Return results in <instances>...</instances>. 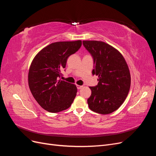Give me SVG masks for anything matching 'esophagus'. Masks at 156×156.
Masks as SVG:
<instances>
[{
  "instance_id": "34e87169",
  "label": "esophagus",
  "mask_w": 156,
  "mask_h": 156,
  "mask_svg": "<svg viewBox=\"0 0 156 156\" xmlns=\"http://www.w3.org/2000/svg\"><path fill=\"white\" fill-rule=\"evenodd\" d=\"M77 89H81V88H83V86H81V85H78V84H77Z\"/></svg>"
}]
</instances>
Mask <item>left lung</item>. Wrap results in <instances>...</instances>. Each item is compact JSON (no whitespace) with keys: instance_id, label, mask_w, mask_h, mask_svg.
<instances>
[{"instance_id":"obj_1","label":"left lung","mask_w":156,"mask_h":156,"mask_svg":"<svg viewBox=\"0 0 156 156\" xmlns=\"http://www.w3.org/2000/svg\"><path fill=\"white\" fill-rule=\"evenodd\" d=\"M83 45L94 58L92 74L98 84L90 87L87 102L90 109L102 115L117 110L125 101L131 84L129 69L124 56L115 48L101 41L84 40Z\"/></svg>"}]
</instances>
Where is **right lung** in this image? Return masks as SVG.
Here are the masks:
<instances>
[{"label": "right lung", "mask_w": 156, "mask_h": 156, "mask_svg": "<svg viewBox=\"0 0 156 156\" xmlns=\"http://www.w3.org/2000/svg\"><path fill=\"white\" fill-rule=\"evenodd\" d=\"M81 40L57 41L45 47L32 60L28 81L33 97L50 112L68 108L76 96L75 84L59 79L69 56L77 52Z\"/></svg>", "instance_id": "right-lung-1"}]
</instances>
